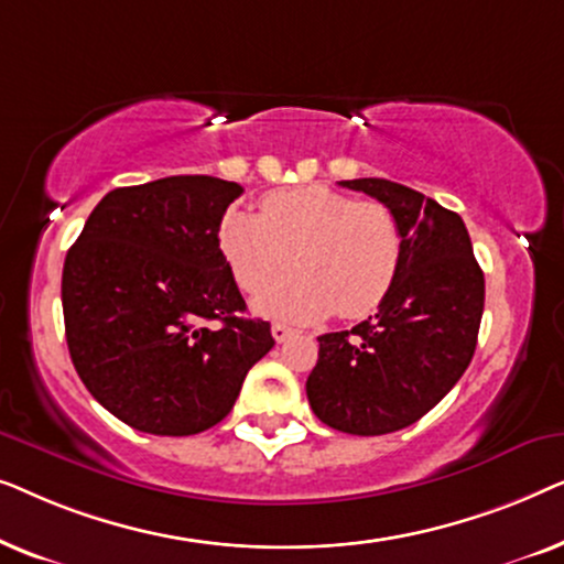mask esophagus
Returning a JSON list of instances; mask_svg holds the SVG:
<instances>
[{
    "instance_id": "obj_1",
    "label": "esophagus",
    "mask_w": 564,
    "mask_h": 564,
    "mask_svg": "<svg viewBox=\"0 0 564 564\" xmlns=\"http://www.w3.org/2000/svg\"><path fill=\"white\" fill-rule=\"evenodd\" d=\"M272 336L276 344H282V341H288L290 336H295V328L284 326V323H272Z\"/></svg>"
}]
</instances>
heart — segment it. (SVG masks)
<instances>
[{
	"label": "heart",
	"mask_w": 564,
	"mask_h": 564,
	"mask_svg": "<svg viewBox=\"0 0 564 564\" xmlns=\"http://www.w3.org/2000/svg\"><path fill=\"white\" fill-rule=\"evenodd\" d=\"M218 243L238 288L251 295L272 288L295 253L300 274L257 303L261 313L284 321H315L334 311L365 318L390 295L403 261V234L390 207L326 184L269 192L261 215L230 207Z\"/></svg>",
	"instance_id": "b5f03b06"
}]
</instances>
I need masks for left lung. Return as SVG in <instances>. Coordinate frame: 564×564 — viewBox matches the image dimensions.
Masks as SVG:
<instances>
[{
	"label": "left lung",
	"mask_w": 564,
	"mask_h": 564,
	"mask_svg": "<svg viewBox=\"0 0 564 564\" xmlns=\"http://www.w3.org/2000/svg\"><path fill=\"white\" fill-rule=\"evenodd\" d=\"M338 184L390 207L403 234V261L369 321L318 336L305 390L326 426L354 436L392 434L426 415L465 375L482 321L485 276L457 213L390 180Z\"/></svg>",
	"instance_id": "left-lung-1"
}]
</instances>
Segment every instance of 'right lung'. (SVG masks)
Wrapping results in <instances>:
<instances>
[{"label":"right lung","mask_w":564,"mask_h":564,"mask_svg":"<svg viewBox=\"0 0 564 564\" xmlns=\"http://www.w3.org/2000/svg\"><path fill=\"white\" fill-rule=\"evenodd\" d=\"M243 187L166 176L99 199L61 280L66 344L82 382L143 434L220 423L246 372L274 346L223 259L218 228Z\"/></svg>","instance_id":"1"}]
</instances>
